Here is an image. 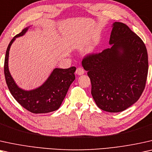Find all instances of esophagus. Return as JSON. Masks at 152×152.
<instances>
[{
  "label": "esophagus",
  "mask_w": 152,
  "mask_h": 152,
  "mask_svg": "<svg viewBox=\"0 0 152 152\" xmlns=\"http://www.w3.org/2000/svg\"><path fill=\"white\" fill-rule=\"evenodd\" d=\"M85 73V71L83 68L81 67H78L76 69V74L78 75V76H80V75H83Z\"/></svg>",
  "instance_id": "esophagus-1"
}]
</instances>
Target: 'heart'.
<instances>
[{
	"instance_id": "obj_1",
	"label": "heart",
	"mask_w": 152,
	"mask_h": 152,
	"mask_svg": "<svg viewBox=\"0 0 152 152\" xmlns=\"http://www.w3.org/2000/svg\"><path fill=\"white\" fill-rule=\"evenodd\" d=\"M94 46H90L88 49V53H92L93 51H94Z\"/></svg>"
}]
</instances>
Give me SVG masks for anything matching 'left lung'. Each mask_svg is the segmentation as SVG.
Segmentation results:
<instances>
[{
  "label": "left lung",
  "instance_id": "left-lung-1",
  "mask_svg": "<svg viewBox=\"0 0 152 152\" xmlns=\"http://www.w3.org/2000/svg\"><path fill=\"white\" fill-rule=\"evenodd\" d=\"M110 48L87 56L82 65L88 71L91 94L96 106L119 113L141 96L148 73V55L142 40L126 24L113 23Z\"/></svg>",
  "mask_w": 152,
  "mask_h": 152
}]
</instances>
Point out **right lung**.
I'll return each instance as SVG.
<instances>
[{"instance_id": "right-lung-1", "label": "right lung", "mask_w": 152, "mask_h": 152, "mask_svg": "<svg viewBox=\"0 0 152 152\" xmlns=\"http://www.w3.org/2000/svg\"><path fill=\"white\" fill-rule=\"evenodd\" d=\"M29 28L30 26L24 28L19 34L16 35L7 46L4 64L6 83L15 100L26 110L35 114L53 112L58 110L61 106L71 84L75 80L74 72L76 67L56 68L41 86L31 90H25L20 88L9 71V52L16 38L25 35Z\"/></svg>"}]
</instances>
